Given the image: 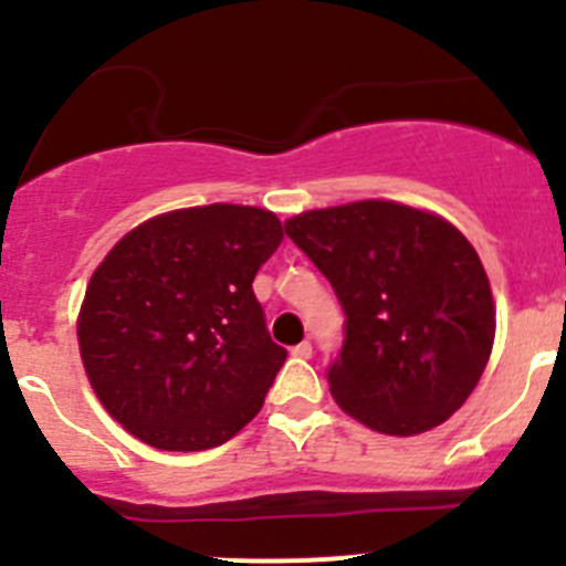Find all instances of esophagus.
Segmentation results:
<instances>
[{
  "mask_svg": "<svg viewBox=\"0 0 566 566\" xmlns=\"http://www.w3.org/2000/svg\"><path fill=\"white\" fill-rule=\"evenodd\" d=\"M311 353H314V347H311V342H300L297 347H292L294 358H311Z\"/></svg>",
  "mask_w": 566,
  "mask_h": 566,
  "instance_id": "34e87169",
  "label": "esophagus"
}]
</instances>
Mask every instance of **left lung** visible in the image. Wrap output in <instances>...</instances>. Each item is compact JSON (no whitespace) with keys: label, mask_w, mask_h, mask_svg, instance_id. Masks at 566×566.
<instances>
[{"label":"left lung","mask_w":566,"mask_h":566,"mask_svg":"<svg viewBox=\"0 0 566 566\" xmlns=\"http://www.w3.org/2000/svg\"><path fill=\"white\" fill-rule=\"evenodd\" d=\"M286 235L347 316L327 384L349 417L413 436L464 406L492 353L494 303L475 247L453 224L364 199L300 213Z\"/></svg>","instance_id":"left-lung-1"}]
</instances>
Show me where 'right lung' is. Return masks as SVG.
<instances>
[{
    "label": "right lung",
    "mask_w": 566,
    "mask_h": 566,
    "mask_svg": "<svg viewBox=\"0 0 566 566\" xmlns=\"http://www.w3.org/2000/svg\"><path fill=\"white\" fill-rule=\"evenodd\" d=\"M283 241L272 211L186 208L138 224L91 274L77 319L102 406L158 450L219 448L263 406L286 349L252 292Z\"/></svg>",
    "instance_id": "1"
}]
</instances>
